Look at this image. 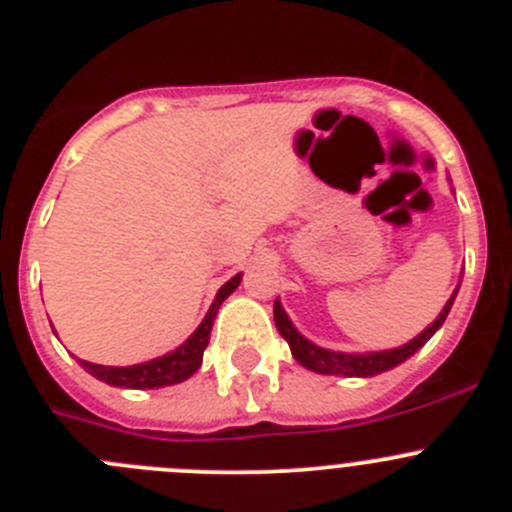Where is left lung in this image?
Here are the masks:
<instances>
[{"mask_svg": "<svg viewBox=\"0 0 512 512\" xmlns=\"http://www.w3.org/2000/svg\"><path fill=\"white\" fill-rule=\"evenodd\" d=\"M461 287V282H458ZM458 287L453 289L451 299L446 302V307L441 309L436 319L423 329L418 337L411 339V342L401 344L396 349H384V352H364V354H349V352H332V349H324L319 344L309 342L304 334H299V329L294 327L292 319L287 317V312L282 309L280 299H275V324L277 332L285 337V342L292 349V356L304 366V369L314 371V374H327V376H359V379H369V376L381 374V371H389L394 366L404 364L409 356H414L438 329L446 322L448 312L453 307V299H456Z\"/></svg>", "mask_w": 512, "mask_h": 512, "instance_id": "obj_1", "label": "left lung"}]
</instances>
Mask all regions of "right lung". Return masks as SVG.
<instances>
[{"label": "right lung", "mask_w": 512, "mask_h": 512, "mask_svg": "<svg viewBox=\"0 0 512 512\" xmlns=\"http://www.w3.org/2000/svg\"><path fill=\"white\" fill-rule=\"evenodd\" d=\"M240 282L242 272L232 277V280H227L225 285L218 289L215 302L210 304L203 322H200L198 329H195L178 349H173V352L133 366H103L91 364V361L84 359H79V364L84 366L91 376H96L98 381H103V384L121 386V389H160V386H173L190 379V376L200 369V364H203V352L210 342V329H213L215 317H218L220 304L240 287Z\"/></svg>", "instance_id": "add662e5"}]
</instances>
